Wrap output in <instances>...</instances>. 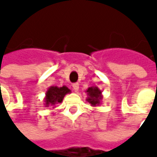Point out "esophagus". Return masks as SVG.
<instances>
[{
	"label": "esophagus",
	"mask_w": 157,
	"mask_h": 157,
	"mask_svg": "<svg viewBox=\"0 0 157 157\" xmlns=\"http://www.w3.org/2000/svg\"><path fill=\"white\" fill-rule=\"evenodd\" d=\"M72 87H73V90L76 92L79 90V84L78 83H74V84L72 85Z\"/></svg>",
	"instance_id": "esophagus-1"
}]
</instances>
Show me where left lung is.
<instances>
[{
  "mask_svg": "<svg viewBox=\"0 0 157 157\" xmlns=\"http://www.w3.org/2000/svg\"><path fill=\"white\" fill-rule=\"evenodd\" d=\"M87 98L86 101L91 104L92 107H97L101 104V101L102 99V91L98 86H91L86 91Z\"/></svg>",
  "mask_w": 157,
  "mask_h": 157,
  "instance_id": "8db88e82",
  "label": "left lung"
}]
</instances>
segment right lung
<instances>
[{"label": "right lung", "mask_w": 157, "mask_h": 157, "mask_svg": "<svg viewBox=\"0 0 157 157\" xmlns=\"http://www.w3.org/2000/svg\"><path fill=\"white\" fill-rule=\"evenodd\" d=\"M71 92V90L65 86H49L47 90V92L45 93L44 98V105L45 107H53L55 108V105L58 103H61L63 99L65 98L66 94H68Z\"/></svg>", "instance_id": "right-lung-1"}]
</instances>
